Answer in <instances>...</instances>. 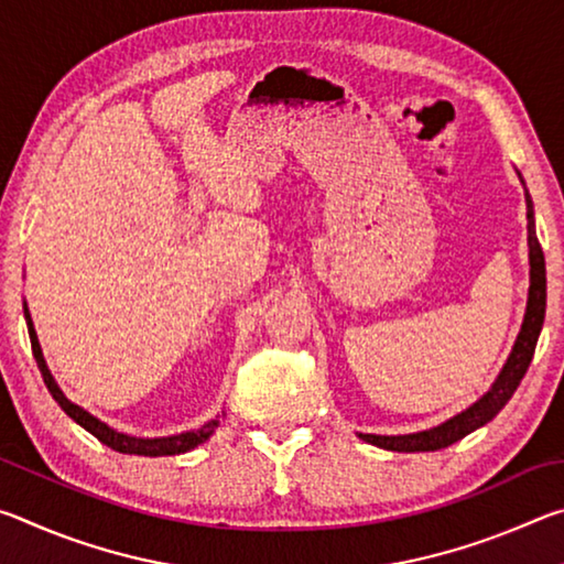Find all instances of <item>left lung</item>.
Returning a JSON list of instances; mask_svg holds the SVG:
<instances>
[{
  "mask_svg": "<svg viewBox=\"0 0 564 564\" xmlns=\"http://www.w3.org/2000/svg\"><path fill=\"white\" fill-rule=\"evenodd\" d=\"M524 202H528V246H530L528 311H524V321L518 333V340H514L510 358L502 366L498 380H495L488 393H485L480 400H475L470 408H465L463 413H457L451 420H445V423L431 427V431L408 433V435L358 433L360 441L383 447V451H395V453L441 451V447L463 441L465 435H470L473 431H477V427L490 423V420L505 408V403L512 398L514 390H518L520 380L524 378V373H528L530 360L534 356V346H538L542 323H545V303H547L545 253H542L538 234H534V212H532V198L528 194V188H524Z\"/></svg>",
  "mask_w": 564,
  "mask_h": 564,
  "instance_id": "1",
  "label": "left lung"
}]
</instances>
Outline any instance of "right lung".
I'll return each mask as SVG.
<instances>
[{
    "instance_id": "right-lung-1",
    "label": "right lung",
    "mask_w": 564,
    "mask_h": 564,
    "mask_svg": "<svg viewBox=\"0 0 564 564\" xmlns=\"http://www.w3.org/2000/svg\"><path fill=\"white\" fill-rule=\"evenodd\" d=\"M24 318H26V328H30V340H32V352H34V358H36V366H40V370H42V378H44L46 388H50L52 398L62 405V410H64L66 415H69L72 420H76V423H79L84 431H89L94 437H99L104 445H109L111 451L127 453V455H149V457L178 455V453L194 451L196 445L206 443L208 437H212V433L216 431L218 417L208 420V423L198 427V431H188V433H178V435H169V437H133V435L113 431V427H109L107 423H101L99 417H94L91 413H87V410H84V408L72 403V400L62 393L59 386H56V380L50 373V368H46V360L42 356L40 338H36V330H34V323H32V316H30V308H26V303H24Z\"/></svg>"
}]
</instances>
